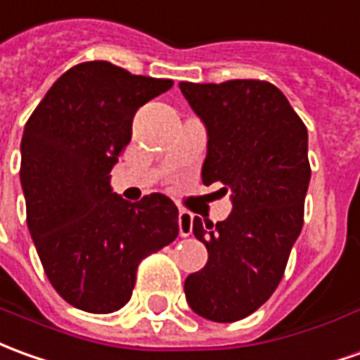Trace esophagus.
Here are the masks:
<instances>
[{"label":"esophagus","mask_w":360,"mask_h":360,"mask_svg":"<svg viewBox=\"0 0 360 360\" xmlns=\"http://www.w3.org/2000/svg\"><path fill=\"white\" fill-rule=\"evenodd\" d=\"M193 232V214L187 210H181L179 212V233L183 238H187Z\"/></svg>","instance_id":"esophagus-1"}]
</instances>
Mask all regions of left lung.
Segmentation results:
<instances>
[{"label": "left lung", "mask_w": 360, "mask_h": 360, "mask_svg": "<svg viewBox=\"0 0 360 360\" xmlns=\"http://www.w3.org/2000/svg\"><path fill=\"white\" fill-rule=\"evenodd\" d=\"M179 89L206 127L202 183L232 191L226 220H193L208 261L185 278V296L206 320L238 321L275 292L302 230L308 130L269 82H181Z\"/></svg>", "instance_id": "1"}]
</instances>
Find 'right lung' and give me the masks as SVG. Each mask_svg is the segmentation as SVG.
<instances>
[{"instance_id": "add662e5", "label": "right lung", "mask_w": 360, "mask_h": 360, "mask_svg": "<svg viewBox=\"0 0 360 360\" xmlns=\"http://www.w3.org/2000/svg\"><path fill=\"white\" fill-rule=\"evenodd\" d=\"M172 85L103 60L84 62L58 77L25 124L29 232L52 286L79 310H120L140 261L179 233L172 198L152 193L128 202L110 188L136 110Z\"/></svg>"}]
</instances>
